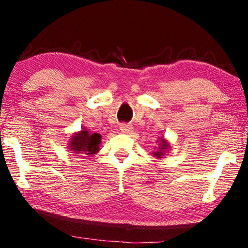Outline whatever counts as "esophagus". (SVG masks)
<instances>
[{"label": "esophagus", "mask_w": 248, "mask_h": 248, "mask_svg": "<svg viewBox=\"0 0 248 248\" xmlns=\"http://www.w3.org/2000/svg\"><path fill=\"white\" fill-rule=\"evenodd\" d=\"M120 132L121 133H130L133 130V126L130 124H120Z\"/></svg>", "instance_id": "1"}]
</instances>
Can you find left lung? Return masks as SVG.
<instances>
[{
    "mask_svg": "<svg viewBox=\"0 0 248 248\" xmlns=\"http://www.w3.org/2000/svg\"><path fill=\"white\" fill-rule=\"evenodd\" d=\"M156 142L158 143V147L156 148V150H154L152 153L153 157L157 158V160H160V158H163L164 156L167 155V153L170 150V143L169 141L167 140L164 136H158V139L156 140Z\"/></svg>",
    "mask_w": 248,
    "mask_h": 248,
    "instance_id": "obj_1",
    "label": "left lung"
}]
</instances>
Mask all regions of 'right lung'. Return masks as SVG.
Segmentation results:
<instances>
[{
  "label": "right lung",
  "instance_id": "right-lung-1",
  "mask_svg": "<svg viewBox=\"0 0 248 248\" xmlns=\"http://www.w3.org/2000/svg\"><path fill=\"white\" fill-rule=\"evenodd\" d=\"M101 135L99 133H91L87 128L73 133L67 141V148L71 153L80 156L94 155L100 150Z\"/></svg>",
  "mask_w": 248,
  "mask_h": 248
}]
</instances>
